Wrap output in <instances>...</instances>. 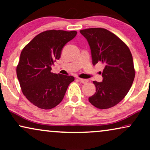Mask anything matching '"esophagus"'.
I'll return each instance as SVG.
<instances>
[{
	"label": "esophagus",
	"mask_w": 150,
	"mask_h": 150,
	"mask_svg": "<svg viewBox=\"0 0 150 150\" xmlns=\"http://www.w3.org/2000/svg\"><path fill=\"white\" fill-rule=\"evenodd\" d=\"M79 81L81 82V83H83V84H85V83H87V82H88V80H87V79H81V78H79Z\"/></svg>",
	"instance_id": "obj_1"
}]
</instances>
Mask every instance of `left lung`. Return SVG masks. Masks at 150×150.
Listing matches in <instances>:
<instances>
[{
  "label": "left lung",
  "mask_w": 150,
  "mask_h": 150,
  "mask_svg": "<svg viewBox=\"0 0 150 150\" xmlns=\"http://www.w3.org/2000/svg\"><path fill=\"white\" fill-rule=\"evenodd\" d=\"M91 49L92 63H104L102 82L93 81L96 91L89 98L100 109L115 106L124 99L134 81L135 71L130 49L117 36L102 28L81 30Z\"/></svg>",
  "instance_id": "1"
}]
</instances>
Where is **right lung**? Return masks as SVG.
<instances>
[{"instance_id":"right-lung-1","label":"right lung","mask_w":150,"mask_h":150,"mask_svg":"<svg viewBox=\"0 0 150 150\" xmlns=\"http://www.w3.org/2000/svg\"><path fill=\"white\" fill-rule=\"evenodd\" d=\"M76 31L50 30L35 37L23 48L16 68L22 93L35 106L51 109L64 98L74 77L51 72V66L61 57L65 44Z\"/></svg>"}]
</instances>
